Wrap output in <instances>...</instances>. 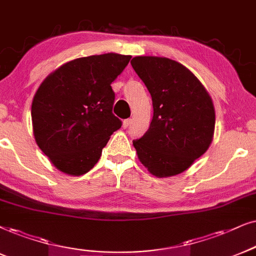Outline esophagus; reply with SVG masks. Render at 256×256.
I'll list each match as a JSON object with an SVG mask.
<instances>
[{
    "label": "esophagus",
    "mask_w": 256,
    "mask_h": 256,
    "mask_svg": "<svg viewBox=\"0 0 256 256\" xmlns=\"http://www.w3.org/2000/svg\"><path fill=\"white\" fill-rule=\"evenodd\" d=\"M131 122H132V119H130V118H128V119H125V120L122 122V128H128V126L131 125Z\"/></svg>",
    "instance_id": "34e87169"
}]
</instances>
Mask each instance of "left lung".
<instances>
[{
  "instance_id": "1",
  "label": "left lung",
  "mask_w": 256,
  "mask_h": 256,
  "mask_svg": "<svg viewBox=\"0 0 256 256\" xmlns=\"http://www.w3.org/2000/svg\"><path fill=\"white\" fill-rule=\"evenodd\" d=\"M131 64L150 92L154 106L150 128L134 140L139 160L156 177L183 172L212 144V100L200 80L177 61L136 56Z\"/></svg>"
}]
</instances>
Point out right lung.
<instances>
[{
	"mask_svg": "<svg viewBox=\"0 0 256 256\" xmlns=\"http://www.w3.org/2000/svg\"><path fill=\"white\" fill-rule=\"evenodd\" d=\"M131 56L108 53L64 64L42 82L32 104L35 142L58 170L92 169L122 120L112 113L111 84Z\"/></svg>",
	"mask_w": 256,
	"mask_h": 256,
	"instance_id": "add662e5",
	"label": "right lung"
}]
</instances>
